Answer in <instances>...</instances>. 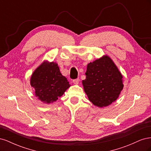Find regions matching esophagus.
I'll return each mask as SVG.
<instances>
[{
	"label": "esophagus",
	"instance_id": "34e87169",
	"mask_svg": "<svg viewBox=\"0 0 151 151\" xmlns=\"http://www.w3.org/2000/svg\"><path fill=\"white\" fill-rule=\"evenodd\" d=\"M73 83L75 84H79V79L77 78V79H74L73 80Z\"/></svg>",
	"mask_w": 151,
	"mask_h": 151
}]
</instances>
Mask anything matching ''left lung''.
Returning <instances> with one entry per match:
<instances>
[{
	"label": "left lung",
	"instance_id": "8db88e82",
	"mask_svg": "<svg viewBox=\"0 0 151 151\" xmlns=\"http://www.w3.org/2000/svg\"><path fill=\"white\" fill-rule=\"evenodd\" d=\"M83 81L86 94L95 106H107L116 101L123 88V76L107 55L89 63Z\"/></svg>",
	"mask_w": 151,
	"mask_h": 151
}]
</instances>
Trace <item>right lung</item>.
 Instances as JSON below:
<instances>
[{
  "mask_svg": "<svg viewBox=\"0 0 151 151\" xmlns=\"http://www.w3.org/2000/svg\"><path fill=\"white\" fill-rule=\"evenodd\" d=\"M30 84L35 90L36 96L47 104L57 101L70 86L57 63L53 62H44L36 68L31 76Z\"/></svg>",
  "mask_w": 151,
  "mask_h": 151,
  "instance_id": "obj_1",
  "label": "right lung"
}]
</instances>
